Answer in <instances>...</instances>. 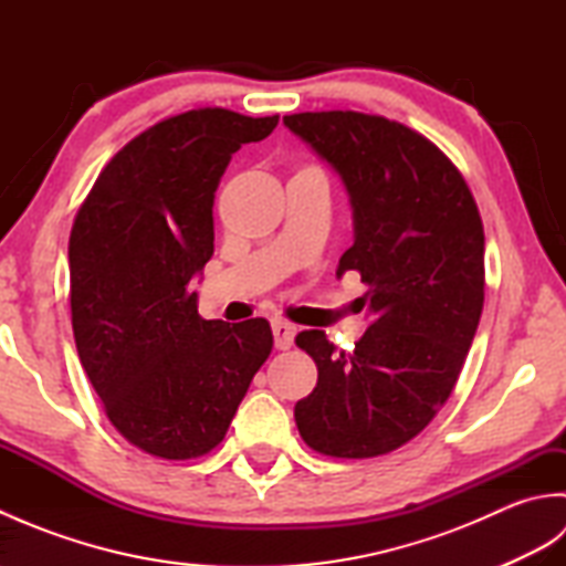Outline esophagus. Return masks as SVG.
Instances as JSON below:
<instances>
[{
    "label": "esophagus",
    "mask_w": 566,
    "mask_h": 566,
    "mask_svg": "<svg viewBox=\"0 0 566 566\" xmlns=\"http://www.w3.org/2000/svg\"><path fill=\"white\" fill-rule=\"evenodd\" d=\"M272 333H274V347H276V350H290V347L294 345L296 326H292L290 321L274 318L272 321Z\"/></svg>",
    "instance_id": "obj_1"
}]
</instances>
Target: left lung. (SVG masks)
Returning <instances> with one entry per match:
<instances>
[{
    "mask_svg": "<svg viewBox=\"0 0 566 566\" xmlns=\"http://www.w3.org/2000/svg\"><path fill=\"white\" fill-rule=\"evenodd\" d=\"M284 126L340 175L355 243L338 276L367 284L369 328L353 353L323 331L296 345L318 367L294 406L304 442L343 460L413 440L450 399L484 308V226L464 177L436 143L359 112H304Z\"/></svg>",
    "mask_w": 566,
    "mask_h": 566,
    "instance_id": "obj_1",
    "label": "left lung"
}]
</instances>
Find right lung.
<instances>
[{"instance_id":"1","label":"right lung","mask_w":566,"mask_h":566,"mask_svg":"<svg viewBox=\"0 0 566 566\" xmlns=\"http://www.w3.org/2000/svg\"><path fill=\"white\" fill-rule=\"evenodd\" d=\"M276 122L219 106L165 118L114 155L72 223L80 363L114 428L163 460L211 452L272 353L264 318L203 321L191 280L213 255L231 155Z\"/></svg>"}]
</instances>
